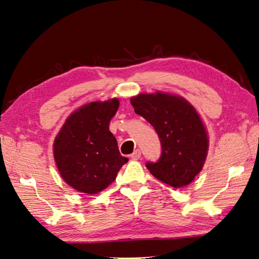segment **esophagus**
<instances>
[{
    "label": "esophagus",
    "instance_id": "esophagus-1",
    "mask_svg": "<svg viewBox=\"0 0 259 259\" xmlns=\"http://www.w3.org/2000/svg\"><path fill=\"white\" fill-rule=\"evenodd\" d=\"M141 151L140 149H136V151H134L133 153L131 154V158H133V159H139L140 157H141Z\"/></svg>",
    "mask_w": 259,
    "mask_h": 259
}]
</instances>
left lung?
<instances>
[{
	"label": "left lung",
	"mask_w": 259,
	"mask_h": 259,
	"mask_svg": "<svg viewBox=\"0 0 259 259\" xmlns=\"http://www.w3.org/2000/svg\"><path fill=\"white\" fill-rule=\"evenodd\" d=\"M136 114L156 131L162 152L146 167L157 180L181 188L203 168L208 149L207 134L195 108L183 97L156 93L132 97Z\"/></svg>",
	"instance_id": "1"
}]
</instances>
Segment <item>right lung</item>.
I'll return each mask as SVG.
<instances>
[{"label":"right lung","mask_w":259,"mask_h":259,"mask_svg":"<svg viewBox=\"0 0 259 259\" xmlns=\"http://www.w3.org/2000/svg\"><path fill=\"white\" fill-rule=\"evenodd\" d=\"M119 102H93L82 106L66 119L54 142V158L68 185L86 194H97L116 180L128 162L119 154L110 122Z\"/></svg>","instance_id":"right-lung-1"}]
</instances>
